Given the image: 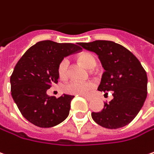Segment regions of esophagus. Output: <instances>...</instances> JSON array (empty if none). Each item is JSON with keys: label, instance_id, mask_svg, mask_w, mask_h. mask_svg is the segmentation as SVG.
<instances>
[{"label": "esophagus", "instance_id": "obj_1", "mask_svg": "<svg viewBox=\"0 0 154 154\" xmlns=\"http://www.w3.org/2000/svg\"><path fill=\"white\" fill-rule=\"evenodd\" d=\"M82 97H84L85 99L88 100V101H91L92 99V97L91 96H87V95H82Z\"/></svg>", "mask_w": 154, "mask_h": 154}]
</instances>
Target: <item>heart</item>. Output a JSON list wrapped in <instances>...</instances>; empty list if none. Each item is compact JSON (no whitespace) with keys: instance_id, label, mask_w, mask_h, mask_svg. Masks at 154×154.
<instances>
[{"instance_id":"heart-1","label":"heart","mask_w":154,"mask_h":154,"mask_svg":"<svg viewBox=\"0 0 154 154\" xmlns=\"http://www.w3.org/2000/svg\"><path fill=\"white\" fill-rule=\"evenodd\" d=\"M78 61L82 62L86 67L89 69L94 68L97 65V61L94 56L91 53H83L78 57ZM58 76L61 79H66L69 74V62L66 59H62L57 67ZM94 84L92 82H82L78 80H72L64 85V91L70 94L83 95L87 94Z\"/></svg>"}]
</instances>
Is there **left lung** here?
<instances>
[{
	"label": "left lung",
	"instance_id": "1",
	"mask_svg": "<svg viewBox=\"0 0 154 154\" xmlns=\"http://www.w3.org/2000/svg\"><path fill=\"white\" fill-rule=\"evenodd\" d=\"M79 46L98 56L105 72L98 91L112 92L113 98L104 103L101 112H92L97 124L117 129L133 121L143 106L148 93V77L144 68L127 48L111 41L79 42Z\"/></svg>",
	"mask_w": 154,
	"mask_h": 154
}]
</instances>
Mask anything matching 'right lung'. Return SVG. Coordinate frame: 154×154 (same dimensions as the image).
<instances>
[{
  "label": "right lung",
  "mask_w": 154,
  "mask_h": 154,
  "mask_svg": "<svg viewBox=\"0 0 154 154\" xmlns=\"http://www.w3.org/2000/svg\"><path fill=\"white\" fill-rule=\"evenodd\" d=\"M81 50L72 43L42 41L18 61L11 76V92L22 116L32 124L51 128L67 118L74 96L63 94L57 98L49 97L47 91L58 82L60 62Z\"/></svg>",
  "instance_id": "obj_1"
}]
</instances>
